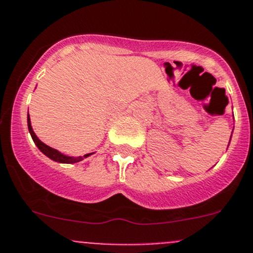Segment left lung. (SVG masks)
<instances>
[{
    "label": "left lung",
    "instance_id": "1",
    "mask_svg": "<svg viewBox=\"0 0 253 253\" xmlns=\"http://www.w3.org/2000/svg\"><path fill=\"white\" fill-rule=\"evenodd\" d=\"M231 134H233V133H231ZM230 139H231V137H230ZM229 143H230V141H229Z\"/></svg>",
    "mask_w": 253,
    "mask_h": 253
}]
</instances>
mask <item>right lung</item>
I'll return each instance as SVG.
<instances>
[{"label": "right lung", "mask_w": 253, "mask_h": 253, "mask_svg": "<svg viewBox=\"0 0 253 253\" xmlns=\"http://www.w3.org/2000/svg\"><path fill=\"white\" fill-rule=\"evenodd\" d=\"M28 129H29L30 136H32L33 141H34L35 145H37V147L39 148L40 152L44 153V154L46 155L47 158H50V159L53 160V162L62 163V164H75V163L82 162V160H83L84 158H88L89 155L94 154V153H89V154L83 155V157H77V158H76V157H68V155L62 154V153L58 152V150H56V149H53V148L48 147V145L45 144V143H42V141H40V139L37 137V134L34 133V131H33L32 122H30L29 114H28Z\"/></svg>", "instance_id": "add662e5"}]
</instances>
